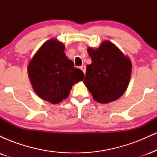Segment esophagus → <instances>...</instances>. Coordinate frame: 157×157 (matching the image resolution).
I'll use <instances>...</instances> for the list:
<instances>
[{
    "instance_id": "34e87169",
    "label": "esophagus",
    "mask_w": 157,
    "mask_h": 157,
    "mask_svg": "<svg viewBox=\"0 0 157 157\" xmlns=\"http://www.w3.org/2000/svg\"><path fill=\"white\" fill-rule=\"evenodd\" d=\"M80 69L82 70V71H83L84 74H86V66H80Z\"/></svg>"
}]
</instances>
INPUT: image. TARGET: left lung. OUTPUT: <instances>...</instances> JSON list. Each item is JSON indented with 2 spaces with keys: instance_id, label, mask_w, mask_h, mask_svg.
Returning a JSON list of instances; mask_svg holds the SVG:
<instances>
[{
  "instance_id": "obj_1",
  "label": "left lung",
  "mask_w": 157,
  "mask_h": 157,
  "mask_svg": "<svg viewBox=\"0 0 157 157\" xmlns=\"http://www.w3.org/2000/svg\"><path fill=\"white\" fill-rule=\"evenodd\" d=\"M91 63L86 67L84 84L100 103L117 100L128 86L132 65L130 59L110 41L97 48H89Z\"/></svg>"
}]
</instances>
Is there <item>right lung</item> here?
Listing matches in <instances>:
<instances>
[{
  "label": "right lung",
  "mask_w": 157,
  "mask_h": 157,
  "mask_svg": "<svg viewBox=\"0 0 157 157\" xmlns=\"http://www.w3.org/2000/svg\"><path fill=\"white\" fill-rule=\"evenodd\" d=\"M64 50L65 46L58 40H48L37 50L27 68L34 91L52 104L67 98L72 86L84 79L83 72L75 68Z\"/></svg>",
  "instance_id": "right-lung-1"
}]
</instances>
